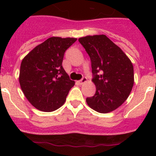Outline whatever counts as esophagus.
Listing matches in <instances>:
<instances>
[{
	"mask_svg": "<svg viewBox=\"0 0 156 156\" xmlns=\"http://www.w3.org/2000/svg\"><path fill=\"white\" fill-rule=\"evenodd\" d=\"M87 79L86 77H83V78L82 80H80V81H78V83H79L80 84H83V83H85L87 82Z\"/></svg>",
	"mask_w": 156,
	"mask_h": 156,
	"instance_id": "34e87169",
	"label": "esophagus"
}]
</instances>
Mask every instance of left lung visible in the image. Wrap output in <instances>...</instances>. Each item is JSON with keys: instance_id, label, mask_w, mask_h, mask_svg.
<instances>
[{"instance_id": "left-lung-1", "label": "left lung", "mask_w": 156, "mask_h": 156, "mask_svg": "<svg viewBox=\"0 0 156 156\" xmlns=\"http://www.w3.org/2000/svg\"><path fill=\"white\" fill-rule=\"evenodd\" d=\"M91 61L92 80L96 87L88 106L100 113L118 108L129 97L134 83L133 66L119 47L104 34L79 38Z\"/></svg>"}]
</instances>
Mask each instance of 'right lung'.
Wrapping results in <instances>:
<instances>
[{
	"mask_svg": "<svg viewBox=\"0 0 156 156\" xmlns=\"http://www.w3.org/2000/svg\"><path fill=\"white\" fill-rule=\"evenodd\" d=\"M76 38L52 37L37 45L23 58L19 81L25 97L42 112H53L63 105L75 81L63 69L64 54Z\"/></svg>",
	"mask_w": 156,
	"mask_h": 156,
	"instance_id": "1",
	"label": "right lung"
}]
</instances>
